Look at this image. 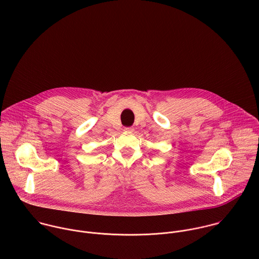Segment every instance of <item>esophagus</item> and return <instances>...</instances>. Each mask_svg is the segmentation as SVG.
I'll use <instances>...</instances> for the list:
<instances>
[{
    "mask_svg": "<svg viewBox=\"0 0 259 259\" xmlns=\"http://www.w3.org/2000/svg\"><path fill=\"white\" fill-rule=\"evenodd\" d=\"M125 130H126V131H129V132H133L134 128H133V127H126Z\"/></svg>",
    "mask_w": 259,
    "mask_h": 259,
    "instance_id": "1",
    "label": "esophagus"
}]
</instances>
